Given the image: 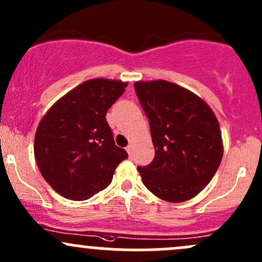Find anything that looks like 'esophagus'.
Wrapping results in <instances>:
<instances>
[{
    "label": "esophagus",
    "mask_w": 262,
    "mask_h": 262,
    "mask_svg": "<svg viewBox=\"0 0 262 262\" xmlns=\"http://www.w3.org/2000/svg\"><path fill=\"white\" fill-rule=\"evenodd\" d=\"M126 151H127L128 156L132 157V155H134V145H132V143H130V145H128L127 147H126Z\"/></svg>",
    "instance_id": "esophagus-1"
}]
</instances>
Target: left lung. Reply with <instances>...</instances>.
Here are the masks:
<instances>
[{
  "label": "left lung",
  "instance_id": "left-lung-1",
  "mask_svg": "<svg viewBox=\"0 0 262 262\" xmlns=\"http://www.w3.org/2000/svg\"><path fill=\"white\" fill-rule=\"evenodd\" d=\"M150 122L155 159L139 168L155 196L184 202L199 195L224 155L219 121L210 106L184 87L165 80L134 83Z\"/></svg>",
  "mask_w": 262,
  "mask_h": 262
}]
</instances>
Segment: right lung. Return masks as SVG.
<instances>
[{"label": "right lung", "mask_w": 262, "mask_h": 262, "mask_svg": "<svg viewBox=\"0 0 262 262\" xmlns=\"http://www.w3.org/2000/svg\"><path fill=\"white\" fill-rule=\"evenodd\" d=\"M127 82L92 78L67 92L46 112L35 135V159L47 184L82 201L111 184L127 152L117 147L106 112Z\"/></svg>", "instance_id": "add662e5"}]
</instances>
